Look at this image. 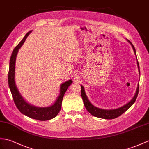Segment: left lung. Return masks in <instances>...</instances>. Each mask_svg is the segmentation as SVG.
<instances>
[{
  "instance_id": "left-lung-1",
  "label": "left lung",
  "mask_w": 149,
  "mask_h": 149,
  "mask_svg": "<svg viewBox=\"0 0 149 149\" xmlns=\"http://www.w3.org/2000/svg\"><path fill=\"white\" fill-rule=\"evenodd\" d=\"M127 41H128V42L131 44V46H132L134 53L136 54V51H135V49H134V47L133 46V45L129 40H127ZM137 64H138V69H139V72H140V67H139V63H138V61H137ZM138 91H139V84L138 86L135 95H134L133 99L131 100L129 103H127V104L124 105V106L117 109L104 110V109L96 108V107L93 106L91 103L89 102L87 96H86V95L84 91V89L83 88V86H81V96H82L83 102H84V104L86 109H87L88 111L90 113L91 115L94 116L96 117H99V118L106 119H113L117 118V117H119L120 115H122L123 113L125 112L126 110L128 109L134 102H135L138 94Z\"/></svg>"
}]
</instances>
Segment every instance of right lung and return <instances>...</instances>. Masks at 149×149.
<instances>
[{"label":"right lung","instance_id":"add662e5","mask_svg":"<svg viewBox=\"0 0 149 149\" xmlns=\"http://www.w3.org/2000/svg\"><path fill=\"white\" fill-rule=\"evenodd\" d=\"M32 30L28 32L25 36L24 37L23 40L21 41L19 44L14 49L11 54V59L9 62V70L8 73V84L11 90L13 98L17 108L18 109L19 112H22L24 115L36 120H47L54 118L56 117L60 112L61 107L62 100H63L65 93L66 92L68 86H70L72 81L69 80L63 83L60 86V95L58 96L56 101L54 102L53 105L48 107L44 108H39L32 106L25 102L23 99L22 96L17 89L15 81V63L17 54L19 48L22 46L23 43L26 39L28 36L29 35Z\"/></svg>","mask_w":149,"mask_h":149}]
</instances>
